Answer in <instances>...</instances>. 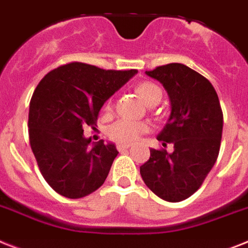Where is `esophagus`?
I'll use <instances>...</instances> for the list:
<instances>
[{"label":"esophagus","instance_id":"34e87169","mask_svg":"<svg viewBox=\"0 0 248 248\" xmlns=\"http://www.w3.org/2000/svg\"><path fill=\"white\" fill-rule=\"evenodd\" d=\"M129 147H130V144H129V143H118V144H116V148H118V151H119V152L125 151V149H128Z\"/></svg>","mask_w":248,"mask_h":248}]
</instances>
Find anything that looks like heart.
<instances>
[{
	"label": "heart",
	"mask_w": 248,
	"mask_h": 248,
	"mask_svg": "<svg viewBox=\"0 0 248 248\" xmlns=\"http://www.w3.org/2000/svg\"><path fill=\"white\" fill-rule=\"evenodd\" d=\"M137 92L140 96V99L143 101L152 105V104H157L159 102L161 97H162V91L159 89L156 83L149 82V81H144L140 82L137 86ZM111 109V104L110 101L106 104V110L109 111ZM148 130L147 124L142 122H134V120L128 119H120L111 124L108 130L110 138L112 140L119 143H133L136 142L139 137L142 136L143 133H146Z\"/></svg>",
	"instance_id": "b5f03b06"
}]
</instances>
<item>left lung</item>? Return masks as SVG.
I'll return each mask as SVG.
<instances>
[{"instance_id":"1","label":"left lung","mask_w":248,"mask_h":248,"mask_svg":"<svg viewBox=\"0 0 248 248\" xmlns=\"http://www.w3.org/2000/svg\"><path fill=\"white\" fill-rule=\"evenodd\" d=\"M147 75L162 83L171 114L157 139L173 152L151 149L140 176L153 194L170 202L187 199L199 189L219 155L223 111L209 79L187 65L170 63Z\"/></svg>"}]
</instances>
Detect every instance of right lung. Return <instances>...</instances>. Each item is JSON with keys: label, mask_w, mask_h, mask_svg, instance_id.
Segmentation results:
<instances>
[{"label": "right lung", "mask_w": 248, "mask_h": 248, "mask_svg": "<svg viewBox=\"0 0 248 248\" xmlns=\"http://www.w3.org/2000/svg\"><path fill=\"white\" fill-rule=\"evenodd\" d=\"M138 72L72 62L46 73L32 93L29 139L38 167L59 195L79 199L105 183L118 151L102 140L89 148L83 128L95 129L104 102Z\"/></svg>", "instance_id": "right-lung-1"}]
</instances>
